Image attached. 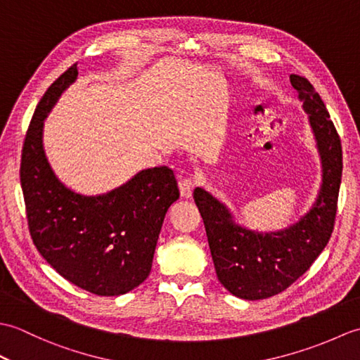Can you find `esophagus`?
I'll list each match as a JSON object with an SVG mask.
<instances>
[{"mask_svg":"<svg viewBox=\"0 0 360 360\" xmlns=\"http://www.w3.org/2000/svg\"><path fill=\"white\" fill-rule=\"evenodd\" d=\"M193 188H195L193 178H182L179 181V190H181L182 198H192Z\"/></svg>","mask_w":360,"mask_h":360,"instance_id":"34e87169","label":"esophagus"}]
</instances>
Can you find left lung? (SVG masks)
I'll use <instances>...</instances> for the list:
<instances>
[{"mask_svg":"<svg viewBox=\"0 0 360 360\" xmlns=\"http://www.w3.org/2000/svg\"><path fill=\"white\" fill-rule=\"evenodd\" d=\"M290 85L309 114L322 159V187L316 204L285 231L258 233L233 223L223 202L204 188L193 192L207 233L218 280L244 300L280 294L307 272L331 238L342 179V143L326 106L308 79L290 74Z\"/></svg>","mask_w":360,"mask_h":360,"instance_id":"obj_1","label":"left lung"}]
</instances>
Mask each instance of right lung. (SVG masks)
<instances>
[{
  "mask_svg": "<svg viewBox=\"0 0 360 360\" xmlns=\"http://www.w3.org/2000/svg\"><path fill=\"white\" fill-rule=\"evenodd\" d=\"M77 74L72 65L52 83L27 128L20 165L27 226L41 257L68 281L96 295H122L150 275L178 181L172 168L155 167L110 193L83 196L57 179L43 150V120Z\"/></svg>",
  "mask_w": 360,
  "mask_h": 360,
  "instance_id": "add662e5",
  "label": "right lung"
}]
</instances>
